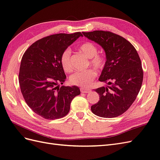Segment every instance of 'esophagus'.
I'll list each match as a JSON object with an SVG mask.
<instances>
[{
	"instance_id": "esophagus-1",
	"label": "esophagus",
	"mask_w": 160,
	"mask_h": 160,
	"mask_svg": "<svg viewBox=\"0 0 160 160\" xmlns=\"http://www.w3.org/2000/svg\"><path fill=\"white\" fill-rule=\"evenodd\" d=\"M80 91L82 92H84V93H88L90 91H91V90H90L88 88H85V87H80Z\"/></svg>"
}]
</instances>
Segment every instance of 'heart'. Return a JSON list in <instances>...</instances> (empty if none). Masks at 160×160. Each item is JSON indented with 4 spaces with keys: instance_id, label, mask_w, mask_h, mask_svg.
<instances>
[{
    "instance_id": "obj_1",
    "label": "heart",
    "mask_w": 160,
    "mask_h": 160,
    "mask_svg": "<svg viewBox=\"0 0 160 160\" xmlns=\"http://www.w3.org/2000/svg\"><path fill=\"white\" fill-rule=\"evenodd\" d=\"M79 51L88 59V64L97 70L103 69L106 63L105 57L98 54V48L95 44L91 42H85L79 47ZM71 50L66 48L61 55V64L65 72H70L72 68L70 63ZM97 76L95 69H88L84 71H77L69 78V82L73 85L88 87Z\"/></svg>"
}]
</instances>
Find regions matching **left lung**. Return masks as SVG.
<instances>
[{
    "label": "left lung",
    "instance_id": "left-lung-1",
    "mask_svg": "<svg viewBox=\"0 0 160 160\" xmlns=\"http://www.w3.org/2000/svg\"><path fill=\"white\" fill-rule=\"evenodd\" d=\"M82 34L103 48L106 63L99 80L110 85L95 90L100 95L99 101L91 106V111L102 118L119 116L133 103L141 88L143 71L140 57L129 41L111 32Z\"/></svg>",
    "mask_w": 160,
    "mask_h": 160
}]
</instances>
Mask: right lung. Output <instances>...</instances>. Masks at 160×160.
Wrapping results in <instances>:
<instances>
[{"label":"right lung","instance_id":"1","mask_svg":"<svg viewBox=\"0 0 160 160\" xmlns=\"http://www.w3.org/2000/svg\"><path fill=\"white\" fill-rule=\"evenodd\" d=\"M81 32L57 34L41 38L24 52L19 68V82L28 105L47 120L65 116L72 99L80 94L76 86L59 87L66 79L61 55Z\"/></svg>","mask_w":160,"mask_h":160}]
</instances>
